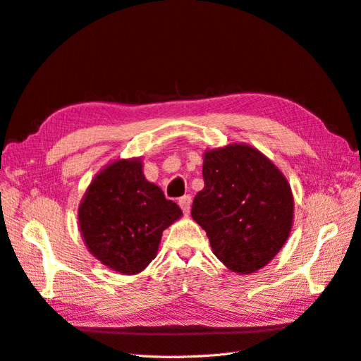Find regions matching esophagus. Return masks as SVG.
Returning <instances> with one entry per match:
<instances>
[{"mask_svg": "<svg viewBox=\"0 0 361 361\" xmlns=\"http://www.w3.org/2000/svg\"><path fill=\"white\" fill-rule=\"evenodd\" d=\"M179 206H180V209L185 212V214H188L190 212V207H191V195H183V197H180L179 199Z\"/></svg>", "mask_w": 361, "mask_h": 361, "instance_id": "34e87169", "label": "esophagus"}]
</instances>
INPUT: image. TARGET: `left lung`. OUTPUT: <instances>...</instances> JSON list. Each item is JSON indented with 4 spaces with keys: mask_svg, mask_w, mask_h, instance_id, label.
Masks as SVG:
<instances>
[{
    "mask_svg": "<svg viewBox=\"0 0 361 361\" xmlns=\"http://www.w3.org/2000/svg\"><path fill=\"white\" fill-rule=\"evenodd\" d=\"M203 180L191 215L214 255L238 274L265 267L290 233L293 199L286 178L259 150L231 145L206 152Z\"/></svg>",
    "mask_w": 361,
    "mask_h": 361,
    "instance_id": "8db88e82",
    "label": "left lung"
}]
</instances>
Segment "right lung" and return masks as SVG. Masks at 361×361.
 <instances>
[{"mask_svg":"<svg viewBox=\"0 0 361 361\" xmlns=\"http://www.w3.org/2000/svg\"><path fill=\"white\" fill-rule=\"evenodd\" d=\"M180 215V207L145 179L138 159L116 161L104 169L78 211L90 253L122 274H137L150 264L162 232Z\"/></svg>","mask_w":361,"mask_h":361,"instance_id":"right-lung-1","label":"right lung"}]
</instances>
